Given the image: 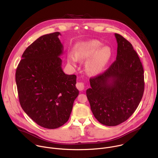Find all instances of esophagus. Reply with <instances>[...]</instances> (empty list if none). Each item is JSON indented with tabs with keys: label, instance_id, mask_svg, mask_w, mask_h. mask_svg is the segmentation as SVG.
<instances>
[{
	"label": "esophagus",
	"instance_id": "esophagus-1",
	"mask_svg": "<svg viewBox=\"0 0 158 158\" xmlns=\"http://www.w3.org/2000/svg\"><path fill=\"white\" fill-rule=\"evenodd\" d=\"M76 87L79 90V91H82L85 89V85L83 82H79L76 84Z\"/></svg>",
	"mask_w": 158,
	"mask_h": 158
}]
</instances>
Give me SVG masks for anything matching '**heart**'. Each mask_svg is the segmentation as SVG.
Listing matches in <instances>:
<instances>
[{
	"instance_id": "heart-1",
	"label": "heart",
	"mask_w": 158,
	"mask_h": 158,
	"mask_svg": "<svg viewBox=\"0 0 158 158\" xmlns=\"http://www.w3.org/2000/svg\"><path fill=\"white\" fill-rule=\"evenodd\" d=\"M102 43L96 39H91L77 44L75 47V56L69 54L67 61L75 65L78 60H87L85 67L87 72L91 75L100 74L112 57L110 47H101Z\"/></svg>"
}]
</instances>
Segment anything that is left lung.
Wrapping results in <instances>:
<instances>
[{"label": "left lung", "mask_w": 158, "mask_h": 158, "mask_svg": "<svg viewBox=\"0 0 158 158\" xmlns=\"http://www.w3.org/2000/svg\"><path fill=\"white\" fill-rule=\"evenodd\" d=\"M116 60L89 79L86 94L96 119L107 126L126 121L139 106L144 90V70L132 44L119 34Z\"/></svg>", "instance_id": "8db88e82"}]
</instances>
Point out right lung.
I'll list each match as a JSON object with an SVG mask.
<instances>
[{"label":"right lung","instance_id":"right-lung-1","mask_svg":"<svg viewBox=\"0 0 158 158\" xmlns=\"http://www.w3.org/2000/svg\"><path fill=\"white\" fill-rule=\"evenodd\" d=\"M59 32L44 35L26 49L15 73L20 106L38 125L56 129L68 121L79 95L76 76L67 75Z\"/></svg>","mask_w":158,"mask_h":158}]
</instances>
